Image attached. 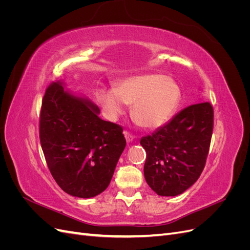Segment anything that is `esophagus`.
Instances as JSON below:
<instances>
[{
	"label": "esophagus",
	"instance_id": "obj_1",
	"mask_svg": "<svg viewBox=\"0 0 250 250\" xmlns=\"http://www.w3.org/2000/svg\"><path fill=\"white\" fill-rule=\"evenodd\" d=\"M124 137H125V139H126V141L128 142V143H130V142H132L133 140H134V137L133 135L131 134V133H129L128 131H124Z\"/></svg>",
	"mask_w": 250,
	"mask_h": 250
}]
</instances>
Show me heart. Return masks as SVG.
<instances>
[{"label":"heart","instance_id":"b5f03b06","mask_svg":"<svg viewBox=\"0 0 250 250\" xmlns=\"http://www.w3.org/2000/svg\"><path fill=\"white\" fill-rule=\"evenodd\" d=\"M104 115L115 120L125 111L127 104H133L135 121L147 129H156L167 123L181 99L175 81L163 74L133 75L118 82L116 88L101 87L96 93Z\"/></svg>","mask_w":250,"mask_h":250}]
</instances>
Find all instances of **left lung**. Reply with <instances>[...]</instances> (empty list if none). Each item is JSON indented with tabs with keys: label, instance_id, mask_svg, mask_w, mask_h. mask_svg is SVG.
Segmentation results:
<instances>
[{
	"label": "left lung",
	"instance_id": "1",
	"mask_svg": "<svg viewBox=\"0 0 250 250\" xmlns=\"http://www.w3.org/2000/svg\"><path fill=\"white\" fill-rule=\"evenodd\" d=\"M214 127V109L201 102L180 110L141 145L147 158L144 175L160 196H177L193 186L206 166Z\"/></svg>",
	"mask_w": 250,
	"mask_h": 250
}]
</instances>
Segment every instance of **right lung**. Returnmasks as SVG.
<instances>
[{"mask_svg":"<svg viewBox=\"0 0 250 250\" xmlns=\"http://www.w3.org/2000/svg\"><path fill=\"white\" fill-rule=\"evenodd\" d=\"M99 107L52 82L44 93L40 139L57 185L75 197L90 198L110 183L126 146L123 128L98 117Z\"/></svg>","mask_w":250,"mask_h":250,"instance_id":"1","label":"right lung"}]
</instances>
